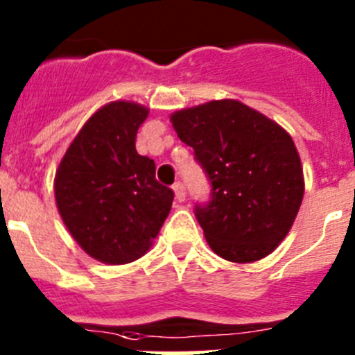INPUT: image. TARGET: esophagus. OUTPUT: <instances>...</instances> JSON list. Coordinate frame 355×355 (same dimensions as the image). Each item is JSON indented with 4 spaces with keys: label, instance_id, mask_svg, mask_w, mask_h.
<instances>
[{
    "label": "esophagus",
    "instance_id": "1",
    "mask_svg": "<svg viewBox=\"0 0 355 355\" xmlns=\"http://www.w3.org/2000/svg\"><path fill=\"white\" fill-rule=\"evenodd\" d=\"M172 188H174L175 200H180V202H183V200L187 199V190H184V184L183 183H175Z\"/></svg>",
    "mask_w": 355,
    "mask_h": 355
}]
</instances>
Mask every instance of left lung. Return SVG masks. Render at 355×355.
<instances>
[{"label":"left lung","instance_id":"1","mask_svg":"<svg viewBox=\"0 0 355 355\" xmlns=\"http://www.w3.org/2000/svg\"><path fill=\"white\" fill-rule=\"evenodd\" d=\"M171 121L211 187L193 211L213 252L234 263L268 256L291 229L304 197L290 135L233 99L181 110Z\"/></svg>","mask_w":355,"mask_h":355}]
</instances>
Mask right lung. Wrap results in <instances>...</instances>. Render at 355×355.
Here are the masks:
<instances>
[{"label": "right lung", "mask_w": 355, "mask_h": 355, "mask_svg": "<svg viewBox=\"0 0 355 355\" xmlns=\"http://www.w3.org/2000/svg\"><path fill=\"white\" fill-rule=\"evenodd\" d=\"M147 110L110 103L87 121L56 172L55 197L69 233L92 258L124 265L147 252L171 211L174 192L135 149Z\"/></svg>", "instance_id": "1"}]
</instances>
